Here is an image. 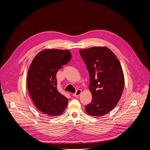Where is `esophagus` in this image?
Segmentation results:
<instances>
[{
    "label": "esophagus",
    "mask_w": 150,
    "mask_h": 150,
    "mask_svg": "<svg viewBox=\"0 0 150 150\" xmlns=\"http://www.w3.org/2000/svg\"><path fill=\"white\" fill-rule=\"evenodd\" d=\"M81 89H77L76 90V92L75 93H74L73 94V96H74V97H78V96H79L80 95V94H81Z\"/></svg>",
    "instance_id": "1"
}]
</instances>
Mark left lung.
Here are the masks:
<instances>
[{"instance_id": "obj_1", "label": "left lung", "mask_w": 150, "mask_h": 150, "mask_svg": "<svg viewBox=\"0 0 150 150\" xmlns=\"http://www.w3.org/2000/svg\"><path fill=\"white\" fill-rule=\"evenodd\" d=\"M90 76L92 101L85 107L92 116H102L117 105L122 95L124 75L115 54L106 47L80 50Z\"/></svg>"}]
</instances>
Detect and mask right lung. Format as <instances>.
Segmentation results:
<instances>
[{"label":"right lung","instance_id":"right-lung-1","mask_svg":"<svg viewBox=\"0 0 150 150\" xmlns=\"http://www.w3.org/2000/svg\"><path fill=\"white\" fill-rule=\"evenodd\" d=\"M72 58L69 50L46 49L38 53L28 70L27 88L31 98L41 112L58 115L66 109L67 98L57 89L58 70Z\"/></svg>","mask_w":150,"mask_h":150}]
</instances>
